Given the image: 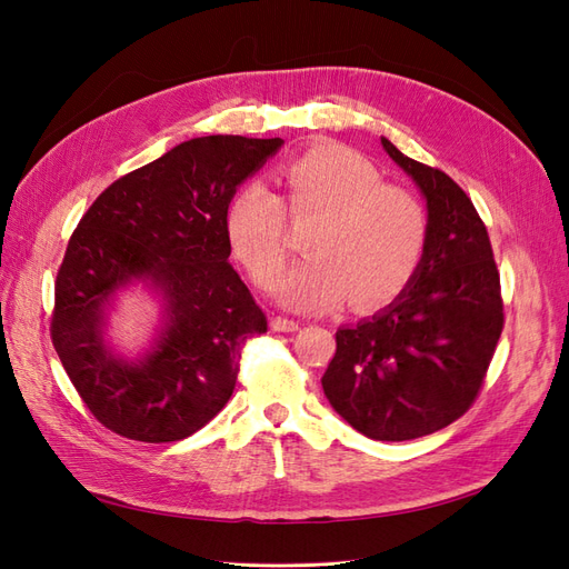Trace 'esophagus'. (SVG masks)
<instances>
[{"instance_id":"1","label":"esophagus","mask_w":569,"mask_h":569,"mask_svg":"<svg viewBox=\"0 0 569 569\" xmlns=\"http://www.w3.org/2000/svg\"><path fill=\"white\" fill-rule=\"evenodd\" d=\"M270 325H272L274 332H297L299 330V320H291V318H284V316H274Z\"/></svg>"}]
</instances>
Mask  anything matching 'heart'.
Returning <instances> with one entry per match:
<instances>
[{
	"mask_svg": "<svg viewBox=\"0 0 569 569\" xmlns=\"http://www.w3.org/2000/svg\"><path fill=\"white\" fill-rule=\"evenodd\" d=\"M284 197L247 182L228 203L230 244L258 287H272L291 251L289 222L308 230L306 261L280 282V299L297 311H330L351 299L356 311L393 301L412 280L427 244V218L416 194L382 182L366 157L320 144L280 168Z\"/></svg>",
	"mask_w": 569,
	"mask_h": 569,
	"instance_id": "heart-1",
	"label": "heart"
}]
</instances>
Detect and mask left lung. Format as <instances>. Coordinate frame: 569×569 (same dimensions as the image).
Listing matches in <instances>:
<instances>
[{
	"instance_id": "obj_1",
	"label": "left lung",
	"mask_w": 569,
	"mask_h": 569,
	"mask_svg": "<svg viewBox=\"0 0 569 569\" xmlns=\"http://www.w3.org/2000/svg\"><path fill=\"white\" fill-rule=\"evenodd\" d=\"M382 147L427 199V244L399 299L339 327L322 389L360 435L408 441L470 410L503 332V299L489 232L470 197L387 137Z\"/></svg>"
}]
</instances>
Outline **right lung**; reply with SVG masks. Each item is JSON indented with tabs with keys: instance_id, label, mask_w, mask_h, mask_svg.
Listing matches in <instances>:
<instances>
[{
	"instance_id": "obj_1",
	"label": "right lung",
	"mask_w": 569,
	"mask_h": 569,
	"mask_svg": "<svg viewBox=\"0 0 569 569\" xmlns=\"http://www.w3.org/2000/svg\"><path fill=\"white\" fill-rule=\"evenodd\" d=\"M282 144L197 137L118 178L80 218L57 272L49 332L82 403L111 432L180 441L230 401L239 351L268 332V320L228 263V203ZM130 279L157 286L169 318L140 365L103 343L106 303Z\"/></svg>"
}]
</instances>
